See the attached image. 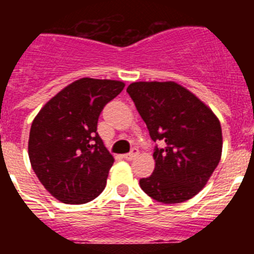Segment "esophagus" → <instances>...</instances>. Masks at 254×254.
I'll use <instances>...</instances> for the list:
<instances>
[{
  "mask_svg": "<svg viewBox=\"0 0 254 254\" xmlns=\"http://www.w3.org/2000/svg\"><path fill=\"white\" fill-rule=\"evenodd\" d=\"M137 155H138V150L133 149L131 152H128V154L123 155V159H125V160H132V159L136 158Z\"/></svg>",
  "mask_w": 254,
  "mask_h": 254,
  "instance_id": "obj_1",
  "label": "esophagus"
}]
</instances>
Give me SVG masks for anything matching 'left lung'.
Returning a JSON list of instances; mask_svg holds the SVG:
<instances>
[{
	"mask_svg": "<svg viewBox=\"0 0 254 254\" xmlns=\"http://www.w3.org/2000/svg\"><path fill=\"white\" fill-rule=\"evenodd\" d=\"M155 147V169L140 179L147 196L163 203L185 202L202 190L223 152L220 121L201 99L174 81H138L127 87Z\"/></svg>",
	"mask_w": 254,
	"mask_h": 254,
	"instance_id": "1",
	"label": "left lung"
}]
</instances>
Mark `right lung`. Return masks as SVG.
Returning a JSON list of instances; mask_svg holds the SVG:
<instances>
[{"label": "right lung", "instance_id": "1", "mask_svg": "<svg viewBox=\"0 0 254 254\" xmlns=\"http://www.w3.org/2000/svg\"><path fill=\"white\" fill-rule=\"evenodd\" d=\"M125 87L82 77L56 94L35 116L29 134L31 168L52 196L82 205L99 196L114 159L96 132L103 108Z\"/></svg>", "mask_w": 254, "mask_h": 254}]
</instances>
